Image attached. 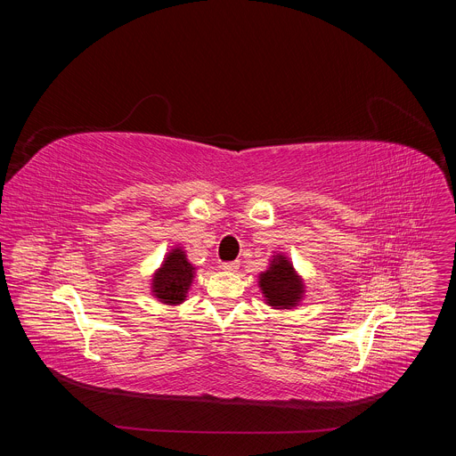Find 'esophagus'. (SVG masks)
Here are the masks:
<instances>
[{
  "label": "esophagus",
  "mask_w": 456,
  "mask_h": 456,
  "mask_svg": "<svg viewBox=\"0 0 456 456\" xmlns=\"http://www.w3.org/2000/svg\"><path fill=\"white\" fill-rule=\"evenodd\" d=\"M238 267H240V264H238V262H227V264H222V269H224V271H227V273H236V271H238Z\"/></svg>",
  "instance_id": "1"
}]
</instances>
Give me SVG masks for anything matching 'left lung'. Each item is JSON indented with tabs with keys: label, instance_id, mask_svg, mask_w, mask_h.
Returning a JSON list of instances; mask_svg holds the SVG:
<instances>
[{
	"label": "left lung",
	"instance_id": "8db88e82",
	"mask_svg": "<svg viewBox=\"0 0 456 456\" xmlns=\"http://www.w3.org/2000/svg\"><path fill=\"white\" fill-rule=\"evenodd\" d=\"M257 285L273 308H294L305 297L303 278L285 254L273 256L269 269L257 276Z\"/></svg>",
	"mask_w": 456,
	"mask_h": 456
}]
</instances>
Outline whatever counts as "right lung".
I'll return each mask as SVG.
<instances>
[{"mask_svg":"<svg viewBox=\"0 0 456 456\" xmlns=\"http://www.w3.org/2000/svg\"><path fill=\"white\" fill-rule=\"evenodd\" d=\"M194 267L182 247H173L162 265L155 271L151 278V294L164 305H180L185 301L194 278Z\"/></svg>","mask_w":456,"mask_h":456,"instance_id":"obj_1","label":"right lung"}]
</instances>
